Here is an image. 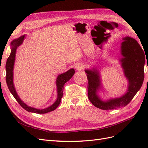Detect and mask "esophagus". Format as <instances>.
I'll return each instance as SVG.
<instances>
[{
  "label": "esophagus",
  "mask_w": 148,
  "mask_h": 148,
  "mask_svg": "<svg viewBox=\"0 0 148 148\" xmlns=\"http://www.w3.org/2000/svg\"><path fill=\"white\" fill-rule=\"evenodd\" d=\"M75 68L77 70H81L83 69V65L80 63H77L75 65Z\"/></svg>",
  "instance_id": "obj_1"
}]
</instances>
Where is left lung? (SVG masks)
Masks as SVG:
<instances>
[{
	"label": "left lung",
	"instance_id": "1",
	"mask_svg": "<svg viewBox=\"0 0 148 148\" xmlns=\"http://www.w3.org/2000/svg\"><path fill=\"white\" fill-rule=\"evenodd\" d=\"M121 44V66L128 81L127 91L122 96L102 101L97 92L101 88V79L99 70H85L88 80V97L92 104L102 110H112L126 106L141 88L144 81L145 53L136 40L127 36Z\"/></svg>",
	"mask_w": 148,
	"mask_h": 148
}]
</instances>
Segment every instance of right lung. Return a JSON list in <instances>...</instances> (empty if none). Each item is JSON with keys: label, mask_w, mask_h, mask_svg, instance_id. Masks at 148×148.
<instances>
[{"label": "right lung", "mask_w": 148, "mask_h": 148, "mask_svg": "<svg viewBox=\"0 0 148 148\" xmlns=\"http://www.w3.org/2000/svg\"><path fill=\"white\" fill-rule=\"evenodd\" d=\"M25 38V35L21 36L18 39H15L11 42V53L8 57L7 60V63L5 65L6 68V82L8 89L12 94L13 97L19 103V104L23 107L24 109L27 110L29 112H33L36 114H46L49 112L54 110L57 107L59 106L61 102V99L63 96V91H64V85L65 83L69 81L71 78L73 77L75 73V70L73 69H71L66 72L60 74L58 75L56 79V86L57 90V98L55 102L46 109H38L33 108L32 107H29L26 105L25 102L21 100L18 95H17L16 92L15 88L13 84V67H14V64L16 56V51L18 47L20 46L23 43L24 39Z\"/></svg>", "instance_id": "1"}]
</instances>
